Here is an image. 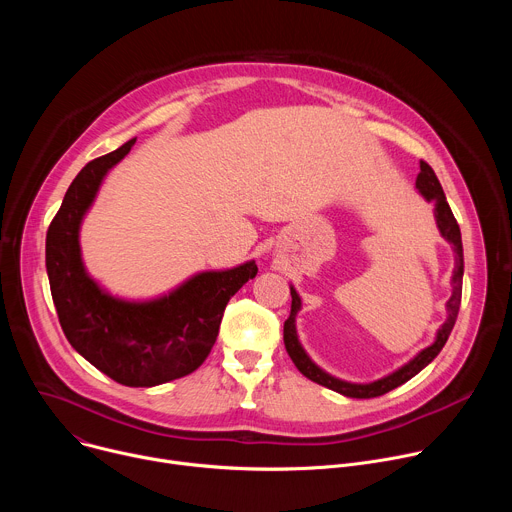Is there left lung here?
<instances>
[{"label":"left lung","mask_w":512,"mask_h":512,"mask_svg":"<svg viewBox=\"0 0 512 512\" xmlns=\"http://www.w3.org/2000/svg\"><path fill=\"white\" fill-rule=\"evenodd\" d=\"M421 172L417 174V180H415V186L419 188V192L429 200V202H435V221H437V227H440L442 235L454 245L456 249V269H454V277H452V283H454V294L448 302V320L444 322V326L437 330V338L431 346H427L425 350H421L411 362H407L405 367H401L399 371H395L393 375L381 379V381H375V383H369V385H352V383H344V381H338L330 375H326L324 371H320L316 364L308 358V354L304 352L300 340H298V334H296V314L302 306V300L300 296L296 294V289L291 287V312H289V318L285 320L283 324V342H285V350L289 354V358L294 360V364L298 367V371L308 377L310 381L322 385V387H328L336 393H342L346 397H354V399H371V397H381L389 391H393L395 387L407 383L411 377H415L421 369H425L427 364L440 354V350L444 348V344L448 342V336L456 324V318H458V312H460V302H462V275H464V255H462V235H460V227H458V221L456 216L446 200V194L442 190V184L440 180H437L435 172L431 170V166L427 162L421 160Z\"/></svg>","instance_id":"obj_1"}]
</instances>
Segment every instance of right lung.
<instances>
[{
  "instance_id": "right-lung-1",
  "label": "right lung",
  "mask_w": 512,
  "mask_h": 512,
  "mask_svg": "<svg viewBox=\"0 0 512 512\" xmlns=\"http://www.w3.org/2000/svg\"><path fill=\"white\" fill-rule=\"evenodd\" d=\"M135 139L95 158L68 186L46 233V271L66 340L93 367L125 387H154L194 373L210 354L229 300L257 275L255 261L206 271L170 296L129 304L107 296L85 273L79 227L103 176Z\"/></svg>"
}]
</instances>
